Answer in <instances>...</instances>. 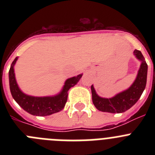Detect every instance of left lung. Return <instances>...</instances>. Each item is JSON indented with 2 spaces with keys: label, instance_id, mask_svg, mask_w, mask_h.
Masks as SVG:
<instances>
[{
  "label": "left lung",
  "instance_id": "1",
  "mask_svg": "<svg viewBox=\"0 0 155 155\" xmlns=\"http://www.w3.org/2000/svg\"><path fill=\"white\" fill-rule=\"evenodd\" d=\"M134 55L141 64L136 79L129 88L116 94L112 98H107L100 97L94 90L93 84L91 85L92 102L98 110L110 113H124L130 109L140 98L147 83V64L140 50H134Z\"/></svg>",
  "mask_w": 155,
  "mask_h": 155
}]
</instances>
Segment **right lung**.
<instances>
[{
	"mask_svg": "<svg viewBox=\"0 0 155 155\" xmlns=\"http://www.w3.org/2000/svg\"><path fill=\"white\" fill-rule=\"evenodd\" d=\"M18 57H16L9 70V85L13 98L25 111L29 114L37 116H46L58 113L64 109L68 101V91L79 81L83 74L68 78L64 82V85L58 94L52 96L37 97L25 94L17 84L14 67Z\"/></svg>",
	"mask_w": 155,
	"mask_h": 155,
	"instance_id": "obj_1",
	"label": "right lung"
}]
</instances>
